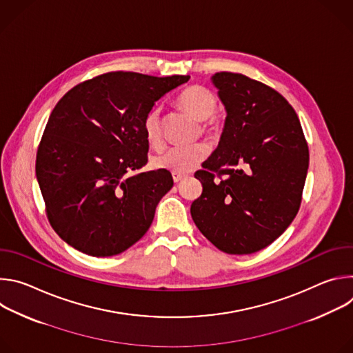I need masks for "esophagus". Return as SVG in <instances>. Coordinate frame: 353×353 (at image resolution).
<instances>
[{
	"instance_id": "esophagus-1",
	"label": "esophagus",
	"mask_w": 353,
	"mask_h": 353,
	"mask_svg": "<svg viewBox=\"0 0 353 353\" xmlns=\"http://www.w3.org/2000/svg\"><path fill=\"white\" fill-rule=\"evenodd\" d=\"M172 176H173V181H174V183H180V181L184 179V176H183V174H179V173H172Z\"/></svg>"
}]
</instances>
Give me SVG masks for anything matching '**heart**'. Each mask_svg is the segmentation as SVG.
I'll list each match as a JSON object with an SVG mask.
<instances>
[{"label":"heart","mask_w":353,"mask_h":353,"mask_svg":"<svg viewBox=\"0 0 353 353\" xmlns=\"http://www.w3.org/2000/svg\"><path fill=\"white\" fill-rule=\"evenodd\" d=\"M177 106L199 120L201 130L210 137L221 132V117L215 112L218 99L212 90L203 85H190L181 90L177 97ZM142 131L146 142L152 148H161L163 143L162 112L159 108L150 109L142 121ZM210 154V146L198 142L190 146L169 148L152 159V166L158 170L185 174L194 170Z\"/></svg>","instance_id":"obj_1"}]
</instances>
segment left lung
Wrapping results in <instances>:
<instances>
[{
	"instance_id": "1",
	"label": "left lung",
	"mask_w": 353,
	"mask_h": 353,
	"mask_svg": "<svg viewBox=\"0 0 353 353\" xmlns=\"http://www.w3.org/2000/svg\"><path fill=\"white\" fill-rule=\"evenodd\" d=\"M212 81L228 116L218 148L194 174L203 192L191 204V216L223 253L251 254L294 219L309 146L296 112L279 92L234 72H216Z\"/></svg>"
}]
</instances>
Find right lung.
Listing matches in <instances>:
<instances>
[{"label":"right lung","mask_w":353,"mask_h":353,"mask_svg":"<svg viewBox=\"0 0 353 353\" xmlns=\"http://www.w3.org/2000/svg\"><path fill=\"white\" fill-rule=\"evenodd\" d=\"M188 79L114 71L60 99L37 148L36 177L50 225L71 247L110 257L148 232L173 177L168 170L138 173L149 149L142 121Z\"/></svg>","instance_id":"add662e5"}]
</instances>
